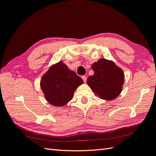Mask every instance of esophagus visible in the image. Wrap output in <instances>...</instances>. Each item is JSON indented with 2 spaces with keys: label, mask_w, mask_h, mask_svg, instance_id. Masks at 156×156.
Segmentation results:
<instances>
[{
  "label": "esophagus",
  "mask_w": 156,
  "mask_h": 156,
  "mask_svg": "<svg viewBox=\"0 0 156 156\" xmlns=\"http://www.w3.org/2000/svg\"><path fill=\"white\" fill-rule=\"evenodd\" d=\"M82 79H83V81H84V83H86V82H87V77H86V76H84V75H83V76H82Z\"/></svg>",
  "instance_id": "34e87169"
}]
</instances>
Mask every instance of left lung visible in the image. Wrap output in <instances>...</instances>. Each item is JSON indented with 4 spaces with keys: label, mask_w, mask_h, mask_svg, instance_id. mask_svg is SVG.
Masks as SVG:
<instances>
[{
    "label": "left lung",
    "mask_w": 156,
    "mask_h": 156,
    "mask_svg": "<svg viewBox=\"0 0 156 156\" xmlns=\"http://www.w3.org/2000/svg\"><path fill=\"white\" fill-rule=\"evenodd\" d=\"M94 72L87 79V84L101 100H113L119 96L123 88V70L112 60L101 58L91 66Z\"/></svg>",
    "instance_id": "8db88e82"
}]
</instances>
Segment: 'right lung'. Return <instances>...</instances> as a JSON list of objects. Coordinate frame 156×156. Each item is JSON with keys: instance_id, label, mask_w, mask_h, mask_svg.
<instances>
[{"instance_id": "1", "label": "right lung", "mask_w": 156, "mask_h": 156, "mask_svg": "<svg viewBox=\"0 0 156 156\" xmlns=\"http://www.w3.org/2000/svg\"><path fill=\"white\" fill-rule=\"evenodd\" d=\"M83 79L70 70L62 61L51 66L40 80V87L49 104L64 107L72 100L73 94Z\"/></svg>"}]
</instances>
